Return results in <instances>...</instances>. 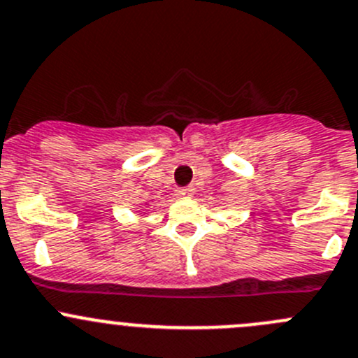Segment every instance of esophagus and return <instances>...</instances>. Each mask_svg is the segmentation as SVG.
Instances as JSON below:
<instances>
[{"instance_id":"34e87169","label":"esophagus","mask_w":358,"mask_h":358,"mask_svg":"<svg viewBox=\"0 0 358 358\" xmlns=\"http://www.w3.org/2000/svg\"><path fill=\"white\" fill-rule=\"evenodd\" d=\"M191 194H193V187L189 186L178 187V189H176V196L178 198H191Z\"/></svg>"}]
</instances>
